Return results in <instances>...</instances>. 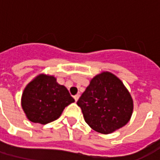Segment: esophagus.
Segmentation results:
<instances>
[{
	"label": "esophagus",
	"instance_id": "1",
	"mask_svg": "<svg viewBox=\"0 0 160 160\" xmlns=\"http://www.w3.org/2000/svg\"><path fill=\"white\" fill-rule=\"evenodd\" d=\"M79 98H80V95H75V96L73 97V98H74V100H75V102H77V101H78V99H79Z\"/></svg>",
	"mask_w": 160,
	"mask_h": 160
}]
</instances>
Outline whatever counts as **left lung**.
Masks as SVG:
<instances>
[{
	"label": "left lung",
	"mask_w": 160,
	"mask_h": 160,
	"mask_svg": "<svg viewBox=\"0 0 160 160\" xmlns=\"http://www.w3.org/2000/svg\"><path fill=\"white\" fill-rule=\"evenodd\" d=\"M84 119L93 130L113 133L129 122L134 101L122 81L111 72H102L91 80L77 102Z\"/></svg>",
	"instance_id": "8db88e82"
}]
</instances>
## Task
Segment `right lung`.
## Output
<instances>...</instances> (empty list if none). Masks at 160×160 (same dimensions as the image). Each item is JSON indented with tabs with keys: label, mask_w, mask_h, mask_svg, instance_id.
Returning <instances> with one entry per match:
<instances>
[{
	"label": "right lung",
	"mask_w": 160,
	"mask_h": 160,
	"mask_svg": "<svg viewBox=\"0 0 160 160\" xmlns=\"http://www.w3.org/2000/svg\"><path fill=\"white\" fill-rule=\"evenodd\" d=\"M74 102L66 87L53 75L40 73L26 85L21 106L27 119L35 123L47 124L60 118L66 106Z\"/></svg>",
	"instance_id": "right-lung-1"
}]
</instances>
